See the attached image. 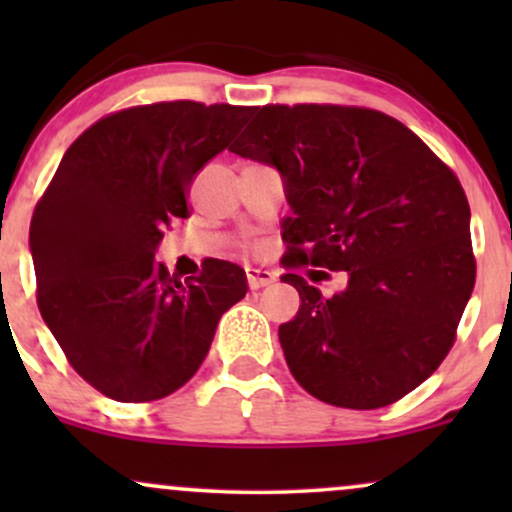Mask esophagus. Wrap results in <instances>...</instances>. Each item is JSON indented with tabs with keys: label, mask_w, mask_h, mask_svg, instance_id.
<instances>
[{
	"label": "esophagus",
	"mask_w": 512,
	"mask_h": 512,
	"mask_svg": "<svg viewBox=\"0 0 512 512\" xmlns=\"http://www.w3.org/2000/svg\"><path fill=\"white\" fill-rule=\"evenodd\" d=\"M245 274H248L250 289H262V286L272 284L276 279L274 272H269V269H260V267H248L245 269Z\"/></svg>",
	"instance_id": "1"
}]
</instances>
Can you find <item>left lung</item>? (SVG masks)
Returning a JSON list of instances; mask_svg holds the SVG:
<instances>
[{
    "label": "left lung",
    "instance_id": "1",
    "mask_svg": "<svg viewBox=\"0 0 512 512\" xmlns=\"http://www.w3.org/2000/svg\"><path fill=\"white\" fill-rule=\"evenodd\" d=\"M284 175V267L349 274L325 298L301 274L279 327L293 378L344 409L409 395L455 344L477 262L460 180L395 117L356 105H264L231 146Z\"/></svg>",
    "mask_w": 512,
    "mask_h": 512
}]
</instances>
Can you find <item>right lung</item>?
Returning <instances> with one entry per match:
<instances>
[{"label":"right lung","mask_w":512,"mask_h":512,"mask_svg":"<svg viewBox=\"0 0 512 512\" xmlns=\"http://www.w3.org/2000/svg\"><path fill=\"white\" fill-rule=\"evenodd\" d=\"M252 108L170 101L117 110L62 156L35 204L38 308L64 356L115 402L180 390L207 356L221 315L248 293L245 272L209 257L180 281L154 252L187 219V190Z\"/></svg>","instance_id":"obj_1"}]
</instances>
